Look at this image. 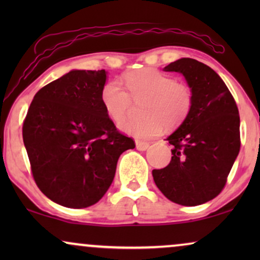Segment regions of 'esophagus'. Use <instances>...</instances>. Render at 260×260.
<instances>
[{
    "mask_svg": "<svg viewBox=\"0 0 260 260\" xmlns=\"http://www.w3.org/2000/svg\"><path fill=\"white\" fill-rule=\"evenodd\" d=\"M149 148V143L147 142H141V141H136V149L140 151H144Z\"/></svg>",
    "mask_w": 260,
    "mask_h": 260,
    "instance_id": "1",
    "label": "esophagus"
}]
</instances>
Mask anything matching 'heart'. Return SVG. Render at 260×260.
<instances>
[{
	"label": "heart",
	"mask_w": 260,
	"mask_h": 260,
	"mask_svg": "<svg viewBox=\"0 0 260 260\" xmlns=\"http://www.w3.org/2000/svg\"><path fill=\"white\" fill-rule=\"evenodd\" d=\"M125 87L118 80H110L102 90L101 99L105 112L113 122L125 118L134 102H145L142 106L144 119H129L120 124L123 133L138 140H150L167 126H175L190 111L193 94L189 86L155 69H143L124 76Z\"/></svg>",
	"instance_id": "b5f03b06"
}]
</instances>
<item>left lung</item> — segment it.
<instances>
[{
    "label": "left lung",
    "instance_id": "left-lung-1",
    "mask_svg": "<svg viewBox=\"0 0 260 260\" xmlns=\"http://www.w3.org/2000/svg\"><path fill=\"white\" fill-rule=\"evenodd\" d=\"M163 71L181 73L191 90L190 111L167 137L172 161L152 170L156 186L170 201L198 206L222 190L240 149V118L229 88L211 67L182 58Z\"/></svg>",
    "mask_w": 260,
    "mask_h": 260
}]
</instances>
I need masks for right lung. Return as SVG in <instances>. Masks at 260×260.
Instances as JSON below:
<instances>
[{"instance_id": "add662e5", "label": "right lung", "mask_w": 260, "mask_h": 260, "mask_svg": "<svg viewBox=\"0 0 260 260\" xmlns=\"http://www.w3.org/2000/svg\"><path fill=\"white\" fill-rule=\"evenodd\" d=\"M108 72L72 70L34 95L22 136L38 187L55 204L86 208L111 186L133 138L117 131L102 104Z\"/></svg>"}]
</instances>
